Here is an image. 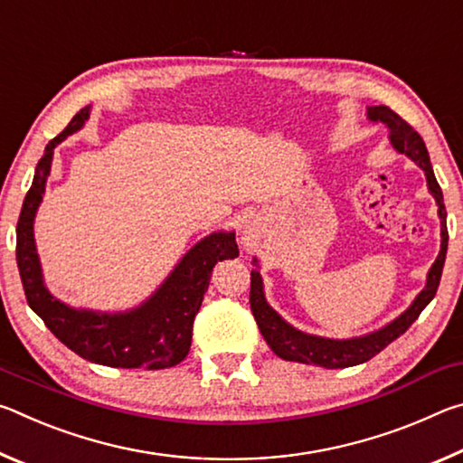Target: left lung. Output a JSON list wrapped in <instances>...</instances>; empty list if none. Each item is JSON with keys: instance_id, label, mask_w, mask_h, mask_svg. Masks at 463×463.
<instances>
[{"instance_id": "left-lung-1", "label": "left lung", "mask_w": 463, "mask_h": 463, "mask_svg": "<svg viewBox=\"0 0 463 463\" xmlns=\"http://www.w3.org/2000/svg\"><path fill=\"white\" fill-rule=\"evenodd\" d=\"M367 118L372 122L386 124L390 130V143L398 153L409 156L411 161L425 171L427 187L430 195L437 202V214L441 221V249L435 263L430 265L427 273V284L420 289L419 296L414 298L412 304L406 308L401 317L390 320L388 325L375 331L362 335V336H351V339H328V336H318L304 333L300 328L286 323L276 310H273L268 300H265L263 292V278L260 273V263L253 260L255 269L250 271V310L257 320V326L263 335V339L268 341L273 354L278 357L286 359V362H298V364H315L326 370H341V367H351L370 362L373 355H378L382 349H386L392 341H396L398 336L409 331V326L419 318V315L425 310L427 304L433 300L441 281L445 255H448V213H445L443 203V192L439 187L433 167H430V159L425 146V140L414 130L409 122H404L396 112H392L388 106H370L367 108Z\"/></svg>"}]
</instances>
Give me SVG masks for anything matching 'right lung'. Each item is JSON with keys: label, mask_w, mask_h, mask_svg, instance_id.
Segmentation results:
<instances>
[{"label": "right lung", "mask_w": 463, "mask_h": 463, "mask_svg": "<svg viewBox=\"0 0 463 463\" xmlns=\"http://www.w3.org/2000/svg\"><path fill=\"white\" fill-rule=\"evenodd\" d=\"M91 106L81 108L54 137L38 161L33 185L22 203L15 229L18 261L26 300L57 339L91 364L108 367H146L165 370L184 362L192 345L194 318L202 307L210 276L218 261L239 257L234 232L218 231L203 237L179 260L174 271L138 307L124 312H99L69 307L49 292L44 284L41 257L34 242V218L51 175L52 153L69 135L90 118Z\"/></svg>", "instance_id": "1"}]
</instances>
